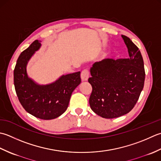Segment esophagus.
I'll list each match as a JSON object with an SVG mask.
<instances>
[{
    "instance_id": "obj_1",
    "label": "esophagus",
    "mask_w": 161,
    "mask_h": 161,
    "mask_svg": "<svg viewBox=\"0 0 161 161\" xmlns=\"http://www.w3.org/2000/svg\"><path fill=\"white\" fill-rule=\"evenodd\" d=\"M80 77L82 80L85 81L87 80L88 78H89V71H88L87 69H84L82 71L81 74H80Z\"/></svg>"
}]
</instances>
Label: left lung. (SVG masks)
<instances>
[{
  "label": "left lung",
  "instance_id": "8db88e82",
  "mask_svg": "<svg viewBox=\"0 0 161 161\" xmlns=\"http://www.w3.org/2000/svg\"><path fill=\"white\" fill-rule=\"evenodd\" d=\"M122 37L129 58L96 62L90 69L92 76L88 79L92 87L89 100L91 109L106 119L129 113L145 83V67L139 48L126 36Z\"/></svg>",
  "mask_w": 161,
  "mask_h": 161
}]
</instances>
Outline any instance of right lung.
<instances>
[{"label": "right lung", "instance_id": "obj_1", "mask_svg": "<svg viewBox=\"0 0 161 161\" xmlns=\"http://www.w3.org/2000/svg\"><path fill=\"white\" fill-rule=\"evenodd\" d=\"M41 43L35 40L19 55L14 70V84L19 102L35 117L53 119L67 109L71 95L80 83V72L63 75L51 84L41 85L28 76L26 67Z\"/></svg>", "mask_w": 161, "mask_h": 161}]
</instances>
